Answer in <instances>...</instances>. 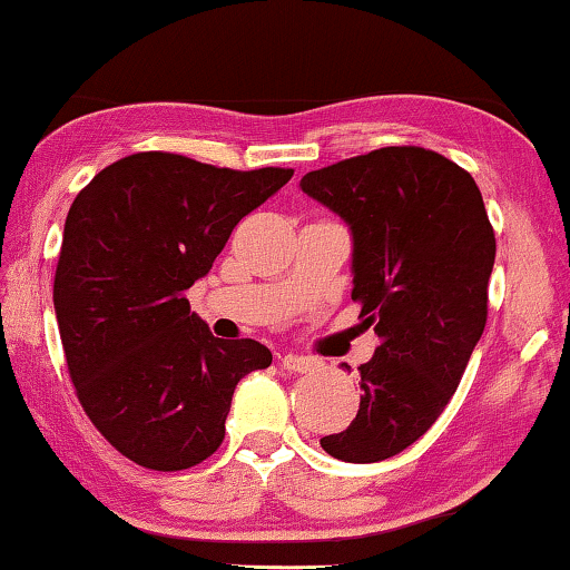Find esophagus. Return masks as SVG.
<instances>
[{
  "label": "esophagus",
  "instance_id": "34e87169",
  "mask_svg": "<svg viewBox=\"0 0 570 570\" xmlns=\"http://www.w3.org/2000/svg\"><path fill=\"white\" fill-rule=\"evenodd\" d=\"M284 370H288V373H314V370L320 367V360L314 357H306V355H286L282 360Z\"/></svg>",
  "mask_w": 570,
  "mask_h": 570
}]
</instances>
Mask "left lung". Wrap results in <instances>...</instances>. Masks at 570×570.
Returning a JSON list of instances; mask_svg holds the SVG:
<instances>
[{
  "label": "left lung",
  "instance_id": "1",
  "mask_svg": "<svg viewBox=\"0 0 570 570\" xmlns=\"http://www.w3.org/2000/svg\"><path fill=\"white\" fill-rule=\"evenodd\" d=\"M302 193L352 233V299L377 334L360 365V411L320 439L373 464L426 433L454 395L487 324L494 230L469 171L421 147H385L302 177Z\"/></svg>",
  "mask_w": 570,
  "mask_h": 570
}]
</instances>
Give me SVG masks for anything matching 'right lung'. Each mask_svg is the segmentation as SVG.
I'll return each instance as SVG.
<instances>
[{"mask_svg": "<svg viewBox=\"0 0 570 570\" xmlns=\"http://www.w3.org/2000/svg\"><path fill=\"white\" fill-rule=\"evenodd\" d=\"M292 175L139 151L70 205L52 286L70 381L94 426L139 466L205 462L223 444L240 377L271 365L256 340L213 337L185 292Z\"/></svg>", "mask_w": 570, "mask_h": 570, "instance_id": "obj_1", "label": "right lung"}]
</instances>
